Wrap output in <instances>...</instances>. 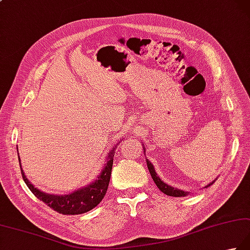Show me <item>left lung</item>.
Returning a JSON list of instances; mask_svg holds the SVG:
<instances>
[{"instance_id":"1","label":"left lung","mask_w":250,"mask_h":250,"mask_svg":"<svg viewBox=\"0 0 250 250\" xmlns=\"http://www.w3.org/2000/svg\"><path fill=\"white\" fill-rule=\"evenodd\" d=\"M146 163H147V168L149 170V173L151 175V178H153L154 182L156 183V185H157V188L163 192L164 194L168 195V196H173V197H182V196H187V192H184V190H181L179 188H174L172 187H170V185H167L166 184L164 181H161L160 178L158 177L157 174H156L155 172V168L154 166L151 165V163L149 160L146 159ZM214 182V181H213ZM213 182L211 184H213ZM211 184H209L208 187H210Z\"/></svg>"}]
</instances>
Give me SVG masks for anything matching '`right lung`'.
Here are the masks:
<instances>
[{"label": "right lung", "mask_w": 250, "mask_h": 250, "mask_svg": "<svg viewBox=\"0 0 250 250\" xmlns=\"http://www.w3.org/2000/svg\"><path fill=\"white\" fill-rule=\"evenodd\" d=\"M112 163H114V148L110 151L105 168L102 170L99 178H97L94 182L87 185L85 188H82L76 190V192H73L71 194L58 196V195H51L41 192L40 189L34 188L33 185L29 182L26 175H24L21 165V158H19V166H21L22 179L24 181V183L27 184L29 189L31 190L32 194L37 198L42 200V202L47 205L48 207L62 214L84 213L90 211L93 208H95L97 205L102 202V199L105 196L107 188H108Z\"/></svg>", "instance_id": "1"}]
</instances>
